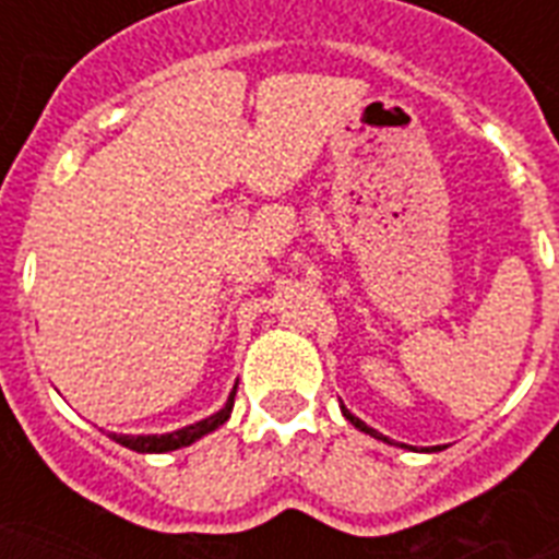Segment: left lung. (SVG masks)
<instances>
[{
	"label": "left lung",
	"instance_id": "8db88e82",
	"mask_svg": "<svg viewBox=\"0 0 559 559\" xmlns=\"http://www.w3.org/2000/svg\"><path fill=\"white\" fill-rule=\"evenodd\" d=\"M340 408H342V415H345V420H350V424L357 426L359 432H366V435H371V438H377V441H382V443H391V441H389V438H385V435H380V432H377V429H371V426H368V424H362V420H359V417H357V415H350L348 408H345V406H340ZM394 447H406V443H394ZM432 450H435V452H438V447H432Z\"/></svg>",
	"mask_w": 559,
	"mask_h": 559
}]
</instances>
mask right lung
<instances>
[{"label": "right lung", "mask_w": 559, "mask_h": 559, "mask_svg": "<svg viewBox=\"0 0 559 559\" xmlns=\"http://www.w3.org/2000/svg\"><path fill=\"white\" fill-rule=\"evenodd\" d=\"M235 391H237V385L231 389V394H228V400H226V406L219 408V412H214V415H209V417H202V420H197V424H191V426H182V429H177V432H165V435H116L112 432L109 438L133 452L182 450V447H191L193 441H200V438H205V435L214 432V429H219V426L226 424L228 415H231V406H235Z\"/></svg>", "instance_id": "add662e5"}]
</instances>
